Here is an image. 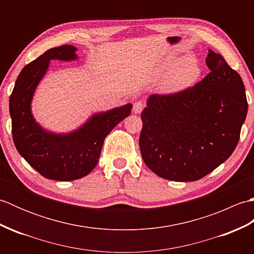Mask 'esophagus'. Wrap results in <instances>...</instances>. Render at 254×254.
I'll return each mask as SVG.
<instances>
[{
    "label": "esophagus",
    "mask_w": 254,
    "mask_h": 254,
    "mask_svg": "<svg viewBox=\"0 0 254 254\" xmlns=\"http://www.w3.org/2000/svg\"><path fill=\"white\" fill-rule=\"evenodd\" d=\"M144 109V104L142 101H136L133 104V112L134 113H141Z\"/></svg>",
    "instance_id": "34e87169"
}]
</instances>
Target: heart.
Instances as JSON below:
<instances>
[{"label":"heart","mask_w":254,"mask_h":254,"mask_svg":"<svg viewBox=\"0 0 254 254\" xmlns=\"http://www.w3.org/2000/svg\"><path fill=\"white\" fill-rule=\"evenodd\" d=\"M160 76H164L160 90L165 94H178L195 85L202 75V68L194 58L168 59L158 68Z\"/></svg>","instance_id":"heart-1"}]
</instances>
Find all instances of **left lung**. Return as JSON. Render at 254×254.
<instances>
[{
  "label": "left lung",
  "instance_id": "obj_1",
  "mask_svg": "<svg viewBox=\"0 0 254 254\" xmlns=\"http://www.w3.org/2000/svg\"><path fill=\"white\" fill-rule=\"evenodd\" d=\"M210 72L178 94H154L141 118L139 148L156 175L172 181H196L233 154L240 138L248 101L240 75L208 50Z\"/></svg>",
  "mask_w": 254,
  "mask_h": 254
}]
</instances>
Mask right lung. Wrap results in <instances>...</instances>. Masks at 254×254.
<instances>
[{
	"label": "right lung",
	"instance_id": "1",
	"mask_svg": "<svg viewBox=\"0 0 254 254\" xmlns=\"http://www.w3.org/2000/svg\"><path fill=\"white\" fill-rule=\"evenodd\" d=\"M73 46L52 48L21 69L9 97V115L16 149L32 168L47 179L71 181L87 176L101 153L106 136L130 116L127 104L96 113L77 130L56 134L42 128L32 117L31 100L51 60H76Z\"/></svg>",
	"mask_w": 254,
	"mask_h": 254
}]
</instances>
